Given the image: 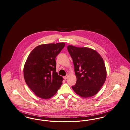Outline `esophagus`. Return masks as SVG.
Here are the masks:
<instances>
[{"label": "esophagus", "instance_id": "1", "mask_svg": "<svg viewBox=\"0 0 130 130\" xmlns=\"http://www.w3.org/2000/svg\"><path fill=\"white\" fill-rule=\"evenodd\" d=\"M68 75H66V76H64L63 77V79H67V78H68Z\"/></svg>", "mask_w": 130, "mask_h": 130}]
</instances>
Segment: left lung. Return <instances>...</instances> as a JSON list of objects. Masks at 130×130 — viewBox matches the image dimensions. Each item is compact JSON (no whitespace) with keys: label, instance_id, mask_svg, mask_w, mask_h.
Returning a JSON list of instances; mask_svg holds the SVG:
<instances>
[{"label":"left lung","instance_id":"8db88e82","mask_svg":"<svg viewBox=\"0 0 130 130\" xmlns=\"http://www.w3.org/2000/svg\"><path fill=\"white\" fill-rule=\"evenodd\" d=\"M77 77L76 84L72 86L75 92L83 98L95 95L105 82L106 70L101 56L88 47L68 46Z\"/></svg>","mask_w":130,"mask_h":130}]
</instances>
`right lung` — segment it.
Listing matches in <instances>:
<instances>
[{
    "label": "right lung",
    "instance_id": "obj_1",
    "mask_svg": "<svg viewBox=\"0 0 130 130\" xmlns=\"http://www.w3.org/2000/svg\"><path fill=\"white\" fill-rule=\"evenodd\" d=\"M64 43L36 46L30 53L24 67V77L36 96L48 99L55 95L62 84V77L56 72L55 58Z\"/></svg>",
    "mask_w": 130,
    "mask_h": 130
}]
</instances>
